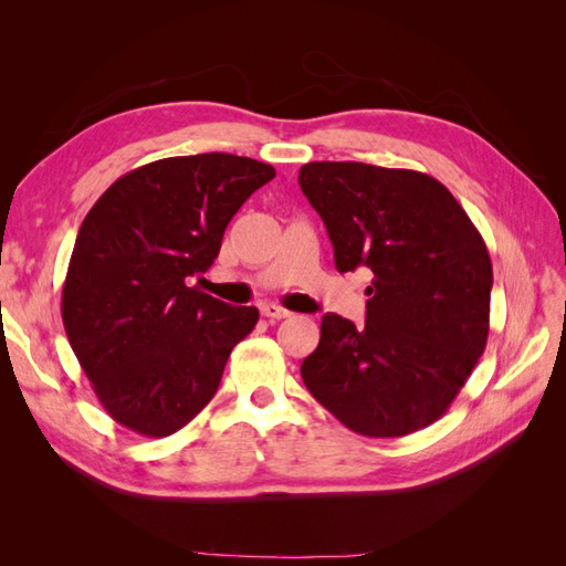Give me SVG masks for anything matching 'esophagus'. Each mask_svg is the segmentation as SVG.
Listing matches in <instances>:
<instances>
[{"label":"esophagus","mask_w":566,"mask_h":566,"mask_svg":"<svg viewBox=\"0 0 566 566\" xmlns=\"http://www.w3.org/2000/svg\"><path fill=\"white\" fill-rule=\"evenodd\" d=\"M262 316H266L269 321H281V318H287L290 312L279 304H262Z\"/></svg>","instance_id":"34e87169"}]
</instances>
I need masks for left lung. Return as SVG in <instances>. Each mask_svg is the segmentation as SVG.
Here are the masks:
<instances>
[{"mask_svg": "<svg viewBox=\"0 0 566 566\" xmlns=\"http://www.w3.org/2000/svg\"><path fill=\"white\" fill-rule=\"evenodd\" d=\"M300 188L328 229L337 271H373L366 325L325 314L302 380L356 434L418 432L447 413L484 354V238L447 186L413 169L310 163Z\"/></svg>", "mask_w": 566, "mask_h": 566, "instance_id": "obj_1", "label": "left lung"}]
</instances>
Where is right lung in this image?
<instances>
[{
    "instance_id": "1",
    "label": "right lung",
    "mask_w": 566,
    "mask_h": 566,
    "mask_svg": "<svg viewBox=\"0 0 566 566\" xmlns=\"http://www.w3.org/2000/svg\"><path fill=\"white\" fill-rule=\"evenodd\" d=\"M276 169L231 153L148 163L119 177L84 217L61 316L106 413L169 437L210 403L256 306H229L191 283L217 260L241 205Z\"/></svg>"
}]
</instances>
